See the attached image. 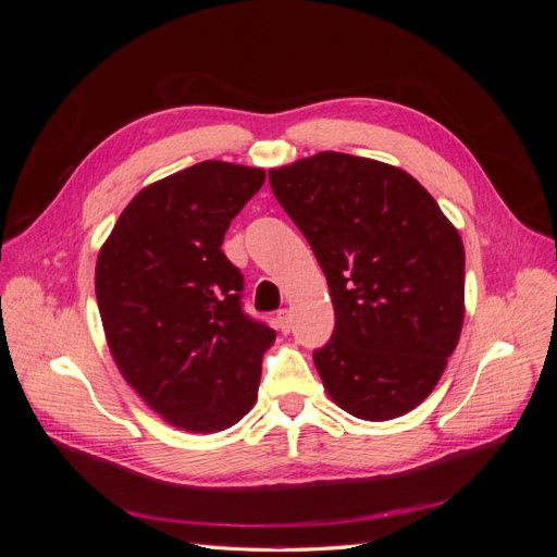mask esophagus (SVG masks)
Wrapping results in <instances>:
<instances>
[{
	"mask_svg": "<svg viewBox=\"0 0 557 557\" xmlns=\"http://www.w3.org/2000/svg\"><path fill=\"white\" fill-rule=\"evenodd\" d=\"M274 323H276V327L283 332V334H288L290 332V327H293V323H290V313L288 311H278L276 313V318H274Z\"/></svg>",
	"mask_w": 557,
	"mask_h": 557,
	"instance_id": "34e87169",
	"label": "esophagus"
}]
</instances>
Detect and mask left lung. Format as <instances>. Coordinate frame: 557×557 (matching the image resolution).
<instances>
[{"instance_id": "8db88e82", "label": "left lung", "mask_w": 557, "mask_h": 557, "mask_svg": "<svg viewBox=\"0 0 557 557\" xmlns=\"http://www.w3.org/2000/svg\"><path fill=\"white\" fill-rule=\"evenodd\" d=\"M323 267L336 325L313 362L330 399L362 420L416 409L465 323L460 232L411 174L323 150L269 170Z\"/></svg>"}]
</instances>
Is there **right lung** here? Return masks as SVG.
<instances>
[{
  "mask_svg": "<svg viewBox=\"0 0 557 557\" xmlns=\"http://www.w3.org/2000/svg\"><path fill=\"white\" fill-rule=\"evenodd\" d=\"M264 170L205 160L146 185L117 218L95 267L115 367L164 423L213 434L258 399L276 332L242 311L244 276L221 250Z\"/></svg>",
  "mask_w": 557,
  "mask_h": 557,
  "instance_id": "add662e5",
  "label": "right lung"
}]
</instances>
